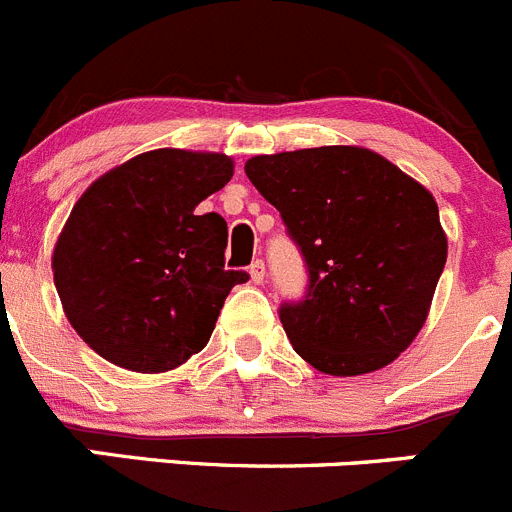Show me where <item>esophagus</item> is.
<instances>
[{"label":"esophagus","instance_id":"34e87169","mask_svg":"<svg viewBox=\"0 0 512 512\" xmlns=\"http://www.w3.org/2000/svg\"><path fill=\"white\" fill-rule=\"evenodd\" d=\"M248 274H251V281L253 284H264L266 279V264L261 259H256L251 264V269H248Z\"/></svg>","mask_w":512,"mask_h":512}]
</instances>
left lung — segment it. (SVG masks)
<instances>
[{
	"instance_id": "obj_1",
	"label": "left lung",
	"mask_w": 512,
	"mask_h": 512,
	"mask_svg": "<svg viewBox=\"0 0 512 512\" xmlns=\"http://www.w3.org/2000/svg\"><path fill=\"white\" fill-rule=\"evenodd\" d=\"M246 175L281 213L309 276L304 296L279 306L296 354L354 377L405 352L447 261L432 193L352 145L256 155Z\"/></svg>"
}]
</instances>
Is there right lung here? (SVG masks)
Wrapping results in <instances>:
<instances>
[{
    "label": "right lung",
    "instance_id": "obj_1",
    "mask_svg": "<svg viewBox=\"0 0 512 512\" xmlns=\"http://www.w3.org/2000/svg\"><path fill=\"white\" fill-rule=\"evenodd\" d=\"M233 175L231 158L150 150L97 178L72 208L52 256L75 332L107 362L168 372L211 339L228 291V226L196 206Z\"/></svg>",
    "mask_w": 512,
    "mask_h": 512
}]
</instances>
